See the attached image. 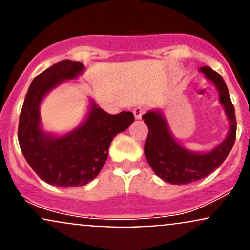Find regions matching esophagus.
I'll return each mask as SVG.
<instances>
[{
  "label": "esophagus",
  "instance_id": "34e87169",
  "mask_svg": "<svg viewBox=\"0 0 250 250\" xmlns=\"http://www.w3.org/2000/svg\"><path fill=\"white\" fill-rule=\"evenodd\" d=\"M144 112H145V107H143V106H136L135 109L133 110V114H134V116H135L136 120H140V118L143 117Z\"/></svg>",
  "mask_w": 250,
  "mask_h": 250
}]
</instances>
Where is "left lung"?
Segmentation results:
<instances>
[{
  "instance_id": "obj_1",
  "label": "left lung",
  "mask_w": 250,
  "mask_h": 250,
  "mask_svg": "<svg viewBox=\"0 0 250 250\" xmlns=\"http://www.w3.org/2000/svg\"><path fill=\"white\" fill-rule=\"evenodd\" d=\"M200 72L215 85L219 102L229 120L230 130L222 144L206 153L189 151L173 138L162 111L151 110L143 116L148 127L144 147L147 162L157 176L171 185H188L208 176L223 164L235 144L237 125L227 83L209 67H201Z\"/></svg>"
}]
</instances>
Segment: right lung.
<instances>
[{
	"label": "right lung",
	"mask_w": 250,
	"mask_h": 250,
	"mask_svg": "<svg viewBox=\"0 0 250 250\" xmlns=\"http://www.w3.org/2000/svg\"><path fill=\"white\" fill-rule=\"evenodd\" d=\"M83 72L81 62L55 63L33 79L21 109L18 129L21 152L42 180L57 187H79L94 180L106 162L112 139L134 122L132 112L110 115L92 102L86 120L74 130L62 136L43 132L39 116L43 98Z\"/></svg>",
	"instance_id": "obj_1"
}]
</instances>
